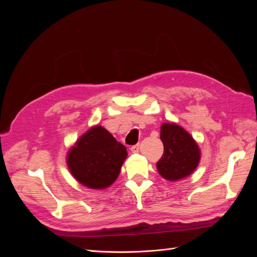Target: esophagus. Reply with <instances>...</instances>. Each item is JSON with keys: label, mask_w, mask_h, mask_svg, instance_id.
<instances>
[{"label": "esophagus", "mask_w": 257, "mask_h": 257, "mask_svg": "<svg viewBox=\"0 0 257 257\" xmlns=\"http://www.w3.org/2000/svg\"><path fill=\"white\" fill-rule=\"evenodd\" d=\"M131 151L133 152V153H137V152L139 151V144L132 146V147H131Z\"/></svg>", "instance_id": "1"}]
</instances>
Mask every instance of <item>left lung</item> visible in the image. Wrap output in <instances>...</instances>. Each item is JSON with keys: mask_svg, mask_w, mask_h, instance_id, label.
<instances>
[{"mask_svg": "<svg viewBox=\"0 0 257 257\" xmlns=\"http://www.w3.org/2000/svg\"><path fill=\"white\" fill-rule=\"evenodd\" d=\"M164 153L157 163L160 175L169 181L190 176L197 167L200 151L193 137L175 123H164L161 127Z\"/></svg>", "mask_w": 257, "mask_h": 257, "instance_id": "1", "label": "left lung"}]
</instances>
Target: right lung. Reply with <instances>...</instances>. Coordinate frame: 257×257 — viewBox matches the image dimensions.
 <instances>
[{
    "instance_id": "1",
    "label": "right lung",
    "mask_w": 257,
    "mask_h": 257,
    "mask_svg": "<svg viewBox=\"0 0 257 257\" xmlns=\"http://www.w3.org/2000/svg\"><path fill=\"white\" fill-rule=\"evenodd\" d=\"M126 155V148L109 132L93 126L69 150L67 165L81 184L91 189H105L118 178Z\"/></svg>"
}]
</instances>
